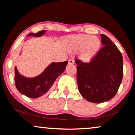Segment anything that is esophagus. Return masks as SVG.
<instances>
[{
	"label": "esophagus",
	"instance_id": "1",
	"mask_svg": "<svg viewBox=\"0 0 135 135\" xmlns=\"http://www.w3.org/2000/svg\"><path fill=\"white\" fill-rule=\"evenodd\" d=\"M69 65H73L74 64V61L73 60H69Z\"/></svg>",
	"mask_w": 135,
	"mask_h": 135
}]
</instances>
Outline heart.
<instances>
[{
  "mask_svg": "<svg viewBox=\"0 0 135 135\" xmlns=\"http://www.w3.org/2000/svg\"><path fill=\"white\" fill-rule=\"evenodd\" d=\"M102 46L100 38L97 36L79 34L66 38L65 47L68 51H78V57L84 62H90L98 55Z\"/></svg>",
  "mask_w": 135,
  "mask_h": 135,
  "instance_id": "b5f03b06",
  "label": "heart"
}]
</instances>
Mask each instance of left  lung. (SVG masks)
I'll return each instance as SVG.
<instances>
[{"label": "left lung", "instance_id": "1", "mask_svg": "<svg viewBox=\"0 0 135 135\" xmlns=\"http://www.w3.org/2000/svg\"><path fill=\"white\" fill-rule=\"evenodd\" d=\"M101 37L103 47L90 63L75 61L79 91L86 100L96 103L115 97L123 76L122 54L107 36Z\"/></svg>", "mask_w": 135, "mask_h": 135}]
</instances>
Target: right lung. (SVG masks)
I'll use <instances>...</instances> for the list:
<instances>
[{"label": "right lung", "instance_id": "add662e5", "mask_svg": "<svg viewBox=\"0 0 135 135\" xmlns=\"http://www.w3.org/2000/svg\"><path fill=\"white\" fill-rule=\"evenodd\" d=\"M46 30L40 31L36 33H30L28 37H40L46 33ZM21 55V54H20ZM68 61L52 62L48 65L39 75L33 77H27L20 74L15 66V81L16 87L20 93L31 98H37L44 95L56 79L64 72Z\"/></svg>", "mask_w": 135, "mask_h": 135}]
</instances>
